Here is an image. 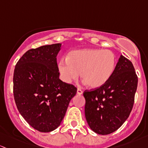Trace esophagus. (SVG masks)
I'll use <instances>...</instances> for the list:
<instances>
[{
	"label": "esophagus",
	"instance_id": "esophagus-1",
	"mask_svg": "<svg viewBox=\"0 0 148 148\" xmlns=\"http://www.w3.org/2000/svg\"><path fill=\"white\" fill-rule=\"evenodd\" d=\"M77 95H82V94H83V90H82L80 88H77Z\"/></svg>",
	"mask_w": 148,
	"mask_h": 148
}]
</instances>
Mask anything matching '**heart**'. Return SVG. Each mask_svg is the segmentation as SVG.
Returning a JSON list of instances; mask_svg holds the SVG:
<instances>
[{"mask_svg": "<svg viewBox=\"0 0 148 148\" xmlns=\"http://www.w3.org/2000/svg\"><path fill=\"white\" fill-rule=\"evenodd\" d=\"M116 56L110 50L100 48L74 50L68 53L66 59L58 62V71L66 83L80 77L90 88H98L110 80L116 67Z\"/></svg>", "mask_w": 148, "mask_h": 148, "instance_id": "heart-1", "label": "heart"}]
</instances>
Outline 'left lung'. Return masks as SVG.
Segmentation results:
<instances>
[{
    "mask_svg": "<svg viewBox=\"0 0 148 148\" xmlns=\"http://www.w3.org/2000/svg\"><path fill=\"white\" fill-rule=\"evenodd\" d=\"M138 81L132 63L121 55L106 84L84 91L85 118L91 130L108 135L121 127L133 107Z\"/></svg>",
    "mask_w": 148,
    "mask_h": 148,
    "instance_id": "8db88e82",
    "label": "left lung"
}]
</instances>
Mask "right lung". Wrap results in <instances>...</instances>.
Returning a JSON list of instances; mask_svg holds the SVG:
<instances>
[{"label": "right lung", "mask_w": 148, "mask_h": 148, "mask_svg": "<svg viewBox=\"0 0 148 148\" xmlns=\"http://www.w3.org/2000/svg\"><path fill=\"white\" fill-rule=\"evenodd\" d=\"M61 44L29 50L16 63L13 95L16 106L31 127L42 132L60 125L77 88L59 79L57 55Z\"/></svg>", "instance_id": "right-lung-1"}]
</instances>
